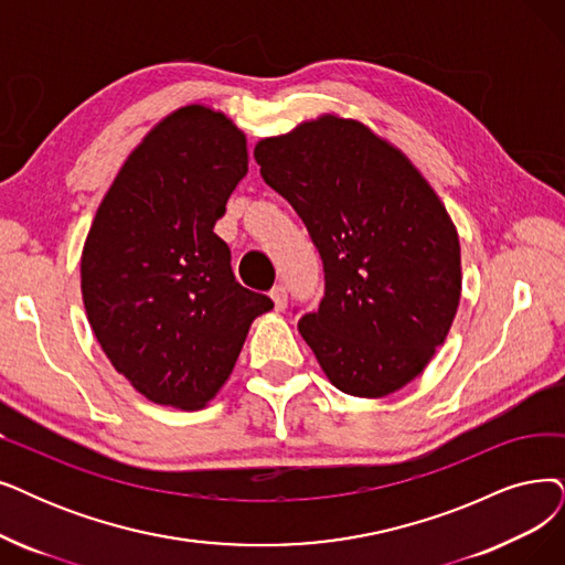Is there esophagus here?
<instances>
[{
    "label": "esophagus",
    "mask_w": 565,
    "mask_h": 565,
    "mask_svg": "<svg viewBox=\"0 0 565 565\" xmlns=\"http://www.w3.org/2000/svg\"><path fill=\"white\" fill-rule=\"evenodd\" d=\"M270 299H274L276 310H285L287 308V289H285V285H276L274 289H270Z\"/></svg>",
    "instance_id": "obj_1"
}]
</instances>
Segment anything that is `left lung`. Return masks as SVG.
Instances as JSON below:
<instances>
[{"mask_svg": "<svg viewBox=\"0 0 565 565\" xmlns=\"http://www.w3.org/2000/svg\"><path fill=\"white\" fill-rule=\"evenodd\" d=\"M268 188L299 213L324 266L299 320L331 385L380 398L415 380L461 299V247L438 194L398 148L322 116L255 148Z\"/></svg>", "mask_w": 565, "mask_h": 565, "instance_id": "1", "label": "left lung"}]
</instances>
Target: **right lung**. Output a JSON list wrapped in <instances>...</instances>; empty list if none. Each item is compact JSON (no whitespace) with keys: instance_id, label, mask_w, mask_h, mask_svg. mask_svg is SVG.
Listing matches in <instances>:
<instances>
[{"instance_id":"right-lung-1","label":"right lung","mask_w":565,"mask_h":565,"mask_svg":"<svg viewBox=\"0 0 565 565\" xmlns=\"http://www.w3.org/2000/svg\"><path fill=\"white\" fill-rule=\"evenodd\" d=\"M245 173V134L224 113L178 108L127 157L89 227V327L113 369L152 403L204 408L253 320L274 308L236 280L230 245L213 232Z\"/></svg>"}]
</instances>
